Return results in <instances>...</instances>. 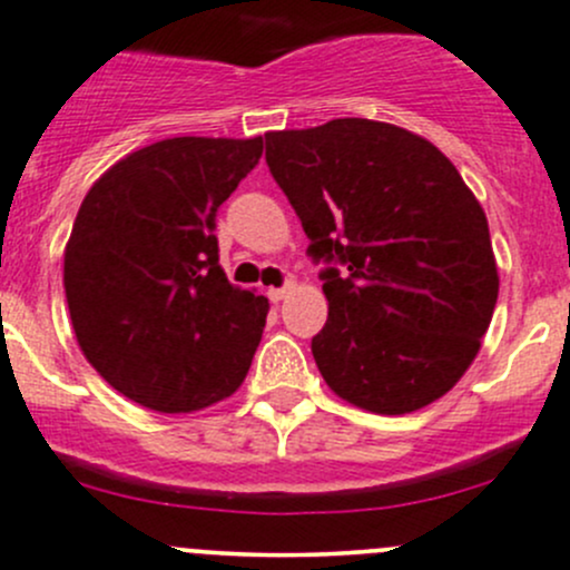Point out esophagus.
<instances>
[{"label": "esophagus", "instance_id": "esophagus-1", "mask_svg": "<svg viewBox=\"0 0 570 570\" xmlns=\"http://www.w3.org/2000/svg\"><path fill=\"white\" fill-rule=\"evenodd\" d=\"M292 289H295V281H286V284L278 286V289H267V297H269V301H273V303H281L286 295H289Z\"/></svg>", "mask_w": 570, "mask_h": 570}]
</instances>
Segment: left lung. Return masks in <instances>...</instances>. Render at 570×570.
I'll list each match as a JSON object with an SVG mask.
<instances>
[{"mask_svg":"<svg viewBox=\"0 0 570 570\" xmlns=\"http://www.w3.org/2000/svg\"><path fill=\"white\" fill-rule=\"evenodd\" d=\"M267 165L322 262V377L372 413L419 411L463 377L499 297L485 212L430 140L366 118L267 131Z\"/></svg>","mask_w":570,"mask_h":570,"instance_id":"1","label":"left lung"}]
</instances>
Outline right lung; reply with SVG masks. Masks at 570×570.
Wrapping results in <instances>:
<instances>
[{
    "mask_svg": "<svg viewBox=\"0 0 570 570\" xmlns=\"http://www.w3.org/2000/svg\"><path fill=\"white\" fill-rule=\"evenodd\" d=\"M262 157V137H170L115 163L66 245L68 312L94 370L159 413L243 386L267 297L228 284L215 217Z\"/></svg>",
    "mask_w": 570,
    "mask_h": 570,
    "instance_id": "right-lung-1",
    "label": "right lung"
}]
</instances>
